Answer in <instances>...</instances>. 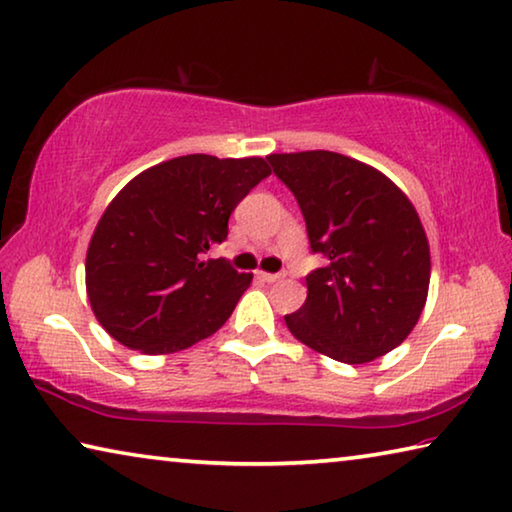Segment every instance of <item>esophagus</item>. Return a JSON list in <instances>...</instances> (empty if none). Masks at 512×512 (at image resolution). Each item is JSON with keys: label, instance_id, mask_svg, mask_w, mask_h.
Instances as JSON below:
<instances>
[{"label": "esophagus", "instance_id": "1", "mask_svg": "<svg viewBox=\"0 0 512 512\" xmlns=\"http://www.w3.org/2000/svg\"><path fill=\"white\" fill-rule=\"evenodd\" d=\"M257 278L264 280V282H278V280L282 278V273H264V271H262V273L257 275Z\"/></svg>", "mask_w": 512, "mask_h": 512}]
</instances>
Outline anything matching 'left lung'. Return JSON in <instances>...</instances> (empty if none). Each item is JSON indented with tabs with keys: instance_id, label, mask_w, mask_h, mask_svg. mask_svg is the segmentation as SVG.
I'll list each match as a JSON object with an SVG mask.
<instances>
[{
	"instance_id": "8db88e82",
	"label": "left lung",
	"mask_w": 512,
	"mask_h": 512,
	"mask_svg": "<svg viewBox=\"0 0 512 512\" xmlns=\"http://www.w3.org/2000/svg\"><path fill=\"white\" fill-rule=\"evenodd\" d=\"M303 212L312 253L307 300L287 314L291 335L316 353L364 364L417 326L431 282V248L408 196L380 170L328 150L269 154Z\"/></svg>"
}]
</instances>
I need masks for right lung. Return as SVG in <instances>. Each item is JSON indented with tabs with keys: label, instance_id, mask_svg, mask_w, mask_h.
I'll return each mask as SVG.
<instances>
[{
	"label": "right lung",
	"instance_id": "right-lung-1",
	"mask_svg": "<svg viewBox=\"0 0 512 512\" xmlns=\"http://www.w3.org/2000/svg\"><path fill=\"white\" fill-rule=\"evenodd\" d=\"M271 175L262 157L186 154L127 182L88 243L86 294L95 319L127 348L184 351L223 326L253 273L202 259L227 221Z\"/></svg>",
	"mask_w": 512,
	"mask_h": 512
}]
</instances>
